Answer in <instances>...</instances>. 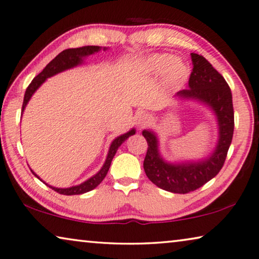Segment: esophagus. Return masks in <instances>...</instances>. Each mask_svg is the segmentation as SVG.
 Returning <instances> with one entry per match:
<instances>
[{
    "label": "esophagus",
    "mask_w": 259,
    "mask_h": 259,
    "mask_svg": "<svg viewBox=\"0 0 259 259\" xmlns=\"http://www.w3.org/2000/svg\"><path fill=\"white\" fill-rule=\"evenodd\" d=\"M150 117L147 113H142L137 119V124L139 127H145L147 124H149Z\"/></svg>",
    "instance_id": "1"
}]
</instances>
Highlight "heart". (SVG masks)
Wrapping results in <instances>:
<instances>
[{"label":"heart","instance_id":"b5f03b06","mask_svg":"<svg viewBox=\"0 0 259 259\" xmlns=\"http://www.w3.org/2000/svg\"><path fill=\"white\" fill-rule=\"evenodd\" d=\"M147 67L154 73L165 71V82L171 87H178L185 82L189 70L181 62H175L174 57L169 54L154 55L147 61Z\"/></svg>","mask_w":259,"mask_h":259}]
</instances>
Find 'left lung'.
<instances>
[{
    "mask_svg": "<svg viewBox=\"0 0 259 259\" xmlns=\"http://www.w3.org/2000/svg\"><path fill=\"white\" fill-rule=\"evenodd\" d=\"M191 59L193 68L189 88L178 91L176 96L197 99L214 111L220 133L215 150L207 160L201 162L171 164L163 161L158 154L156 135L146 130L142 132L148 143L143 161L147 177L162 190L183 194L201 188L217 176L225 164L234 133L233 97L228 83L202 55L191 53Z\"/></svg>",
    "mask_w": 259,
    "mask_h": 259,
    "instance_id": "1",
    "label": "left lung"
}]
</instances>
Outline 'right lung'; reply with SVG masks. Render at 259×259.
I'll return each mask as SVG.
<instances>
[{
	"mask_svg": "<svg viewBox=\"0 0 259 259\" xmlns=\"http://www.w3.org/2000/svg\"><path fill=\"white\" fill-rule=\"evenodd\" d=\"M101 50H102V47H99V46H84V47H78V49H68V50L62 51L61 53H59L57 57H55L53 60H52L49 65H47L45 68L42 69L41 73H39L37 76L32 79V82H31L29 87L26 88L25 95H24L22 112L24 111V109H25L27 102L30 101V98L33 95L34 91L37 90L44 82H45V79L47 77L53 76V75L60 73V71H63L66 69L73 68V67L77 66V65H79V63L83 62V58L88 57V55L95 53V52L101 51ZM133 134H135V131L131 130L130 132H127L126 134H122V135H120V137H118L117 139H114L113 142L111 143L109 154H107L106 161L104 163V165H103V168L99 170V172H97L95 176L89 178L88 181H85L84 183H82V184H79V185L71 186V188H67V189H58V188H53V186H50V188L52 190H54L55 192H58L60 194H65V196L82 194V193L89 192V191L94 190L96 186L101 184L102 181L105 178L107 171H109V169H110L112 158L114 155H116L119 147H120L121 143L124 142L127 138H130L131 135H133ZM32 174L34 175V176H37L33 171H32Z\"/></svg>",
	"mask_w": 259,
	"mask_h": 259,
	"instance_id": "obj_1",
	"label": "right lung"
}]
</instances>
